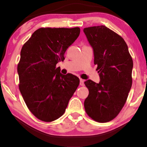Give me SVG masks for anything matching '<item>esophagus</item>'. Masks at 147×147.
Listing matches in <instances>:
<instances>
[{
	"mask_svg": "<svg viewBox=\"0 0 147 147\" xmlns=\"http://www.w3.org/2000/svg\"><path fill=\"white\" fill-rule=\"evenodd\" d=\"M80 86H83L84 85V80H82V79L80 80Z\"/></svg>",
	"mask_w": 147,
	"mask_h": 147,
	"instance_id": "1",
	"label": "esophagus"
}]
</instances>
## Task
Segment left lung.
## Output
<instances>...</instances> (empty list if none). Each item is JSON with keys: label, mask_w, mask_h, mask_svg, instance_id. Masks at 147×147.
Instances as JSON below:
<instances>
[{"label": "left lung", "mask_w": 147, "mask_h": 147, "mask_svg": "<svg viewBox=\"0 0 147 147\" xmlns=\"http://www.w3.org/2000/svg\"><path fill=\"white\" fill-rule=\"evenodd\" d=\"M93 49L94 64L100 81L84 82L89 95L84 101L88 115L98 122H107L119 114L132 86L133 61L124 40L106 26L84 28Z\"/></svg>", "instance_id": "1"}]
</instances>
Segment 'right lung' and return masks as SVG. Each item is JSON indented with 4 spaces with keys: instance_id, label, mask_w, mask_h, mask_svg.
<instances>
[{
    "instance_id": "add662e5",
    "label": "right lung",
    "mask_w": 147,
    "mask_h": 147,
    "mask_svg": "<svg viewBox=\"0 0 147 147\" xmlns=\"http://www.w3.org/2000/svg\"><path fill=\"white\" fill-rule=\"evenodd\" d=\"M80 33L79 27L40 28L24 44L17 66L19 90L31 113L44 122L63 115L80 84L71 74L63 75L56 64Z\"/></svg>"
}]
</instances>
